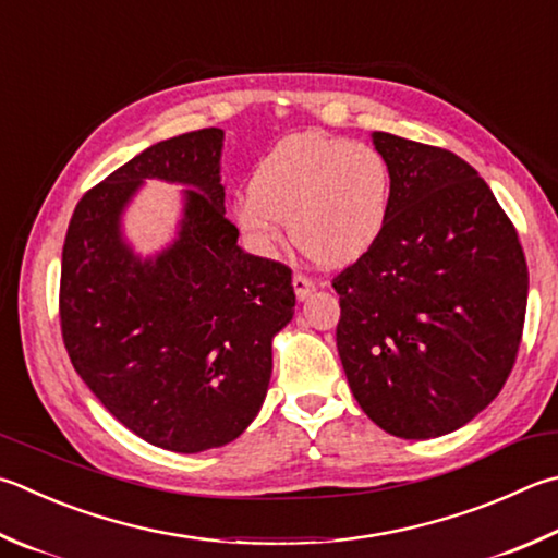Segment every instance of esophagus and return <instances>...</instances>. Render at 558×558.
Masks as SVG:
<instances>
[{
    "label": "esophagus",
    "instance_id": "34e87169",
    "mask_svg": "<svg viewBox=\"0 0 558 558\" xmlns=\"http://www.w3.org/2000/svg\"><path fill=\"white\" fill-rule=\"evenodd\" d=\"M292 288H295V295L302 302V300L310 298V292H314V280H310L307 276L298 272V276H292Z\"/></svg>",
    "mask_w": 558,
    "mask_h": 558
}]
</instances>
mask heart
<instances>
[{
    "mask_svg": "<svg viewBox=\"0 0 558 558\" xmlns=\"http://www.w3.org/2000/svg\"><path fill=\"white\" fill-rule=\"evenodd\" d=\"M390 202V166L378 148L300 131L280 138L258 160L248 195L234 202V219L263 256L286 244L292 229V239L312 260L339 268L378 244Z\"/></svg>",
    "mask_w": 558,
    "mask_h": 558,
    "instance_id": "obj_1",
    "label": "heart"
}]
</instances>
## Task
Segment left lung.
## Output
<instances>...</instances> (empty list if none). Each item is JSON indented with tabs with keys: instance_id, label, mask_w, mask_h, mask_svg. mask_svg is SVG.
Wrapping results in <instances>:
<instances>
[{
	"instance_id": "obj_1",
	"label": "left lung",
	"mask_w": 558,
	"mask_h": 558,
	"mask_svg": "<svg viewBox=\"0 0 558 558\" xmlns=\"http://www.w3.org/2000/svg\"><path fill=\"white\" fill-rule=\"evenodd\" d=\"M392 175L390 217L333 278L337 349L361 410L392 437L461 429L498 398L526 310L518 231L451 150L373 131Z\"/></svg>"
}]
</instances>
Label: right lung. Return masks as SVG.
<instances>
[{"instance_id": "right-lung-1", "label": "right lung", "mask_w": 558, "mask_h": 558, "mask_svg": "<svg viewBox=\"0 0 558 558\" xmlns=\"http://www.w3.org/2000/svg\"><path fill=\"white\" fill-rule=\"evenodd\" d=\"M225 131L141 150L77 202L60 268V327L77 376L154 447L197 453L246 432L266 400L272 337L295 314L290 268L251 256L225 217ZM146 179L180 184L174 241L141 257L123 215Z\"/></svg>"}]
</instances>
